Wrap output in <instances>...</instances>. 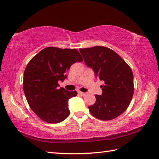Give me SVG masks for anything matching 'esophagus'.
Masks as SVG:
<instances>
[{
	"label": "esophagus",
	"instance_id": "1",
	"mask_svg": "<svg viewBox=\"0 0 159 159\" xmlns=\"http://www.w3.org/2000/svg\"><path fill=\"white\" fill-rule=\"evenodd\" d=\"M78 94H80L81 96H86V93H82V92H81V91H78Z\"/></svg>",
	"mask_w": 159,
	"mask_h": 159
}]
</instances>
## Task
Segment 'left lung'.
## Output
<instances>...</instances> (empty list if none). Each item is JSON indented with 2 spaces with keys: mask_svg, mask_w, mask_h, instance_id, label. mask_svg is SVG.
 I'll return each mask as SVG.
<instances>
[{
  "mask_svg": "<svg viewBox=\"0 0 159 159\" xmlns=\"http://www.w3.org/2000/svg\"><path fill=\"white\" fill-rule=\"evenodd\" d=\"M85 64L94 70L95 76L103 81L101 95H95L96 102L89 107L94 117L110 120L124 112L133 93L131 69L117 53L103 46L80 49Z\"/></svg>",
  "mask_w": 159,
  "mask_h": 159,
  "instance_id": "left-lung-1",
  "label": "left lung"
}]
</instances>
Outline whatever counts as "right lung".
I'll return each instance as SVG.
<instances>
[{
  "label": "right lung",
  "instance_id": "add662e5",
  "mask_svg": "<svg viewBox=\"0 0 159 159\" xmlns=\"http://www.w3.org/2000/svg\"><path fill=\"white\" fill-rule=\"evenodd\" d=\"M83 58L76 49L48 47L40 51L27 65L23 89L30 107L39 118L48 123H59L68 117V101L77 94L59 88V81L73 63Z\"/></svg>",
  "mask_w": 159,
  "mask_h": 159
}]
</instances>
